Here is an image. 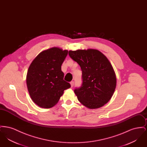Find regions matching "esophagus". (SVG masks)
<instances>
[{
	"instance_id": "34e87169",
	"label": "esophagus",
	"mask_w": 147,
	"mask_h": 147,
	"mask_svg": "<svg viewBox=\"0 0 147 147\" xmlns=\"http://www.w3.org/2000/svg\"><path fill=\"white\" fill-rule=\"evenodd\" d=\"M70 85H71V87H73L74 85V82L73 81H71L70 83Z\"/></svg>"
}]
</instances>
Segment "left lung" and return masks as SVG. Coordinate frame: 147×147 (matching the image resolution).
<instances>
[{
    "label": "left lung",
    "instance_id": "8db88e82",
    "mask_svg": "<svg viewBox=\"0 0 147 147\" xmlns=\"http://www.w3.org/2000/svg\"><path fill=\"white\" fill-rule=\"evenodd\" d=\"M69 56L82 71V84L74 92L86 107L98 109L107 103L116 86V78L106 57L97 49L69 51Z\"/></svg>",
    "mask_w": 147,
    "mask_h": 147
}]
</instances>
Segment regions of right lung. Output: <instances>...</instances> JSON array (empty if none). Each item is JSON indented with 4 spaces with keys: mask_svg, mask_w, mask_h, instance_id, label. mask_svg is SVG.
Returning a JSON list of instances; mask_svg holds the SVG:
<instances>
[{
    "mask_svg": "<svg viewBox=\"0 0 147 147\" xmlns=\"http://www.w3.org/2000/svg\"><path fill=\"white\" fill-rule=\"evenodd\" d=\"M68 51L53 47L41 52L28 68L26 84L32 101L38 106L49 109L58 102L64 90L70 84L64 80L61 65Z\"/></svg>",
    "mask_w": 147,
    "mask_h": 147,
    "instance_id": "right-lung-1",
    "label": "right lung"
}]
</instances>
